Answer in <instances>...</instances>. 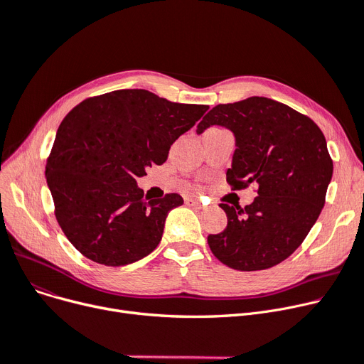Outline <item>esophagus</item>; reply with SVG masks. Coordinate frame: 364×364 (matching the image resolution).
Returning a JSON list of instances; mask_svg holds the SVG:
<instances>
[{
	"label": "esophagus",
	"instance_id": "obj_1",
	"mask_svg": "<svg viewBox=\"0 0 364 364\" xmlns=\"http://www.w3.org/2000/svg\"><path fill=\"white\" fill-rule=\"evenodd\" d=\"M185 203L192 205L194 208H197V210H203L204 208V204L200 200H196V198H185Z\"/></svg>",
	"mask_w": 364,
	"mask_h": 364
}]
</instances>
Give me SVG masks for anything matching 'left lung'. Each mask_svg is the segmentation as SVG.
<instances>
[{
    "label": "left lung",
    "mask_w": 364,
    "mask_h": 364,
    "mask_svg": "<svg viewBox=\"0 0 364 364\" xmlns=\"http://www.w3.org/2000/svg\"><path fill=\"white\" fill-rule=\"evenodd\" d=\"M210 126L226 127L235 138L228 182L233 189L254 183L259 196L245 208L220 204L228 226L208 235L211 252L242 272L279 264L301 245L325 205L333 163L322 131L310 117L264 97L213 107L197 135Z\"/></svg>",
    "instance_id": "left-lung-1"
}]
</instances>
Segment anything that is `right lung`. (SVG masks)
<instances>
[{
  "instance_id": "obj_1",
  "label": "right lung",
  "mask_w": 364,
  "mask_h": 364,
  "mask_svg": "<svg viewBox=\"0 0 364 364\" xmlns=\"http://www.w3.org/2000/svg\"><path fill=\"white\" fill-rule=\"evenodd\" d=\"M208 105L170 102L145 90L82 101L61 122L46 178L55 218L90 260L126 266L153 252L178 194L145 200L136 179L163 164L172 145Z\"/></svg>"
}]
</instances>
